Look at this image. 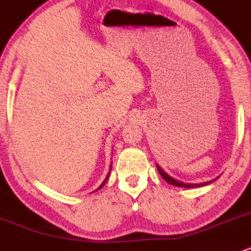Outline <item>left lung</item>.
<instances>
[{"mask_svg":"<svg viewBox=\"0 0 251 251\" xmlns=\"http://www.w3.org/2000/svg\"><path fill=\"white\" fill-rule=\"evenodd\" d=\"M157 169H158V171H159L160 176H162V177L164 178V179H165L166 181H168L169 184H171V185H175V186H179V188H186V189H189V188H200V186L208 185V184L212 183V180H211V181H206V183H201V184H189V183H183V181H179V180H177V179H174V178H172V177H170V176H169V175H166L165 172H164L163 170L160 169L159 166H158V165H157ZM214 180H216V179H214Z\"/></svg>","mask_w":251,"mask_h":251,"instance_id":"left-lung-1","label":"left lung"}]
</instances>
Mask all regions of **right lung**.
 I'll return each mask as SVG.
<instances>
[{"mask_svg":"<svg viewBox=\"0 0 251 251\" xmlns=\"http://www.w3.org/2000/svg\"><path fill=\"white\" fill-rule=\"evenodd\" d=\"M109 171H111V170H109ZM108 175H109V174H108ZM107 178H108V176H107V177H106V178H105V180H103V181H102V184H101V185H100V186H99V188H98V190H99V189H101V188H102V186H103V185H105V183H106V180H107Z\"/></svg>","mask_w":251,"mask_h":251,"instance_id":"obj_1","label":"right lung"}]
</instances>
